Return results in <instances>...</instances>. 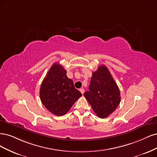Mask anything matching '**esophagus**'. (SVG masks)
I'll list each match as a JSON object with an SVG mask.
<instances>
[{"label": "esophagus", "mask_w": 157, "mask_h": 157, "mask_svg": "<svg viewBox=\"0 0 157 157\" xmlns=\"http://www.w3.org/2000/svg\"><path fill=\"white\" fill-rule=\"evenodd\" d=\"M79 91L81 92V93H82V94H83L85 90H84V89H79Z\"/></svg>", "instance_id": "1"}]
</instances>
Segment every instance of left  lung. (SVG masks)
<instances>
[{
  "instance_id": "obj_1",
  "label": "left lung",
  "mask_w": 157,
  "mask_h": 157,
  "mask_svg": "<svg viewBox=\"0 0 157 157\" xmlns=\"http://www.w3.org/2000/svg\"><path fill=\"white\" fill-rule=\"evenodd\" d=\"M84 97L100 118H105L112 114L121 102L118 86L108 68L100 66L93 72L89 87Z\"/></svg>"
}]
</instances>
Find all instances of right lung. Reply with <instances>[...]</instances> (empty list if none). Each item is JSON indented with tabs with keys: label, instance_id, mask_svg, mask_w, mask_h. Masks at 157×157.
Returning <instances> with one entry per match:
<instances>
[{
	"label": "right lung",
	"instance_id": "1",
	"mask_svg": "<svg viewBox=\"0 0 157 157\" xmlns=\"http://www.w3.org/2000/svg\"><path fill=\"white\" fill-rule=\"evenodd\" d=\"M40 97L49 112L62 116L82 97V93L74 87L73 81L67 77L62 65L54 63L42 83Z\"/></svg>",
	"mask_w": 157,
	"mask_h": 157
}]
</instances>
